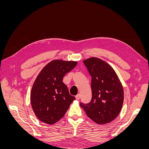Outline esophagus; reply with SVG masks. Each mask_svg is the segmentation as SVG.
<instances>
[{
    "mask_svg": "<svg viewBox=\"0 0 149 149\" xmlns=\"http://www.w3.org/2000/svg\"><path fill=\"white\" fill-rule=\"evenodd\" d=\"M75 97H76V99L77 100H79V99H80V97H81V95H80V94H78L77 95H76V96H75Z\"/></svg>",
    "mask_w": 149,
    "mask_h": 149,
    "instance_id": "34e87169",
    "label": "esophagus"
}]
</instances>
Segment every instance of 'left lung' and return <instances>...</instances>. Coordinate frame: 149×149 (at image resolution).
I'll use <instances>...</instances> for the list:
<instances>
[{
	"mask_svg": "<svg viewBox=\"0 0 149 149\" xmlns=\"http://www.w3.org/2000/svg\"><path fill=\"white\" fill-rule=\"evenodd\" d=\"M91 76L92 99L80 106L94 123H111L119 114L124 102V89L114 69L96 57L83 61Z\"/></svg>",
	"mask_w": 149,
	"mask_h": 149,
	"instance_id": "obj_1",
	"label": "left lung"
}]
</instances>
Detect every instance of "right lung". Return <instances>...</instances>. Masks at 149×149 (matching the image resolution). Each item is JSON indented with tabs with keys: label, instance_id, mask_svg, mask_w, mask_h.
Masks as SVG:
<instances>
[{
	"label": "right lung",
	"instance_id": "obj_1",
	"mask_svg": "<svg viewBox=\"0 0 149 149\" xmlns=\"http://www.w3.org/2000/svg\"><path fill=\"white\" fill-rule=\"evenodd\" d=\"M77 61L55 60L45 66L35 80L30 94L32 109L44 123L53 124L63 117L75 97L63 82Z\"/></svg>",
	"mask_w": 149,
	"mask_h": 149
}]
</instances>
